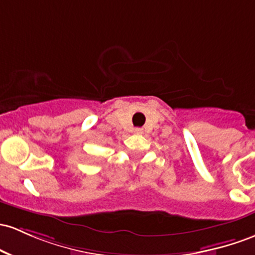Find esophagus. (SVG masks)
<instances>
[{
  "label": "esophagus",
  "mask_w": 255,
  "mask_h": 255,
  "mask_svg": "<svg viewBox=\"0 0 255 255\" xmlns=\"http://www.w3.org/2000/svg\"><path fill=\"white\" fill-rule=\"evenodd\" d=\"M134 133H135V134H142V129H141V128H135V129H134Z\"/></svg>",
  "instance_id": "obj_1"
}]
</instances>
